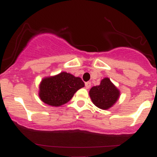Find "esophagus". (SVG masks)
Wrapping results in <instances>:
<instances>
[{
	"mask_svg": "<svg viewBox=\"0 0 157 157\" xmlns=\"http://www.w3.org/2000/svg\"><path fill=\"white\" fill-rule=\"evenodd\" d=\"M91 82H86V83H85V86H86V88L87 89H89L90 87H91Z\"/></svg>",
	"mask_w": 157,
	"mask_h": 157,
	"instance_id": "obj_1",
	"label": "esophagus"
}]
</instances>
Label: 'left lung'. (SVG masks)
Returning a JSON list of instances; mask_svg holds the SVG:
<instances>
[{
	"label": "left lung",
	"mask_w": 157,
	"mask_h": 157,
	"mask_svg": "<svg viewBox=\"0 0 157 157\" xmlns=\"http://www.w3.org/2000/svg\"><path fill=\"white\" fill-rule=\"evenodd\" d=\"M89 95L95 105L101 109H109L118 100L120 91L109 78H104L100 86L91 88Z\"/></svg>",
	"instance_id": "1"
}]
</instances>
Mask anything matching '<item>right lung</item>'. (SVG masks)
Listing matches in <instances>:
<instances>
[{
	"mask_svg": "<svg viewBox=\"0 0 157 157\" xmlns=\"http://www.w3.org/2000/svg\"><path fill=\"white\" fill-rule=\"evenodd\" d=\"M83 81L66 72L45 78L40 86L39 96L45 103L60 106L72 98L77 90L84 87Z\"/></svg>",
	"mask_w": 157,
	"mask_h": 157,
	"instance_id": "right-lung-1",
	"label": "right lung"
}]
</instances>
